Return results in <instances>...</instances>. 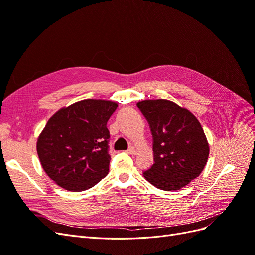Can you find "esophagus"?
Segmentation results:
<instances>
[{
	"mask_svg": "<svg viewBox=\"0 0 255 255\" xmlns=\"http://www.w3.org/2000/svg\"><path fill=\"white\" fill-rule=\"evenodd\" d=\"M128 153L130 154V155H135V154H137V148H135V146H129Z\"/></svg>",
	"mask_w": 255,
	"mask_h": 255,
	"instance_id": "esophagus-1",
	"label": "esophagus"
}]
</instances>
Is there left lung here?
Masks as SVG:
<instances>
[{"instance_id":"obj_1","label":"left lung","mask_w":255,"mask_h":255,"mask_svg":"<svg viewBox=\"0 0 255 255\" xmlns=\"http://www.w3.org/2000/svg\"><path fill=\"white\" fill-rule=\"evenodd\" d=\"M137 106L153 136L154 164L143 172L153 186L179 190L203 171L210 154L204 130L196 116L165 99L143 100Z\"/></svg>"}]
</instances>
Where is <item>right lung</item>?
Listing matches in <instances>:
<instances>
[{
  "mask_svg": "<svg viewBox=\"0 0 255 255\" xmlns=\"http://www.w3.org/2000/svg\"><path fill=\"white\" fill-rule=\"evenodd\" d=\"M118 104L86 99L61 107L37 139L44 172L69 191L94 187L110 170V132L106 123Z\"/></svg>",
  "mask_w": 255,
  "mask_h": 255,
  "instance_id": "obj_1",
  "label": "right lung"
}]
</instances>
